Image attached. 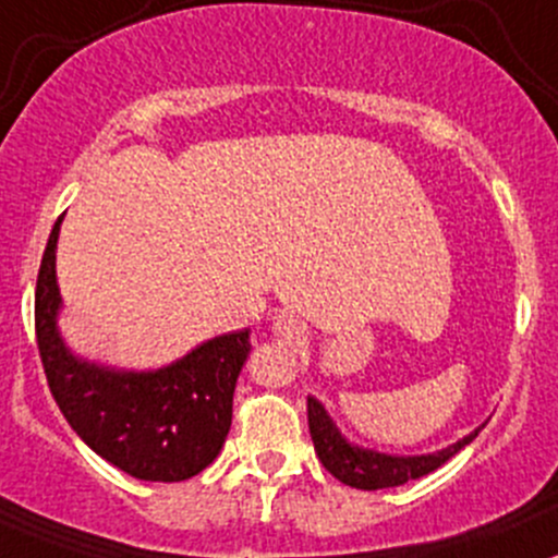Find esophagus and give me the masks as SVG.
<instances>
[{"label": "esophagus", "instance_id": "obj_1", "mask_svg": "<svg viewBox=\"0 0 558 558\" xmlns=\"http://www.w3.org/2000/svg\"><path fill=\"white\" fill-rule=\"evenodd\" d=\"M272 333L278 336L283 344H293V341H299L304 336V323L299 320V317L289 315V312H280L272 320Z\"/></svg>", "mask_w": 558, "mask_h": 558}]
</instances>
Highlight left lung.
<instances>
[{
    "label": "left lung",
    "instance_id": "1",
    "mask_svg": "<svg viewBox=\"0 0 558 558\" xmlns=\"http://www.w3.org/2000/svg\"><path fill=\"white\" fill-rule=\"evenodd\" d=\"M307 418H310V434L312 442H315V452L320 458V463L339 482H344L349 487L357 489H384V487H400L410 480H418V476L432 474L434 469H439L442 463H448L458 450L466 448L471 439L480 434V428L469 434V437L458 439L450 448L428 452V456H384V452L357 448V445L347 442L341 437L339 428L333 426L326 408L307 397Z\"/></svg>",
    "mask_w": 558,
    "mask_h": 558
}]
</instances>
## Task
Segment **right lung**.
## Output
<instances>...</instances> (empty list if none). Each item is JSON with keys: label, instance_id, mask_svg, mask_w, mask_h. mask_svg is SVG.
I'll use <instances>...</instances> for the list:
<instances>
[{"label": "right lung", "instance_id": "obj_1", "mask_svg": "<svg viewBox=\"0 0 558 558\" xmlns=\"http://www.w3.org/2000/svg\"><path fill=\"white\" fill-rule=\"evenodd\" d=\"M58 217L36 278V347L73 432L116 469L145 482H182L222 450L232 391L251 352L248 328L204 341L158 371H113L78 360L58 330Z\"/></svg>", "mask_w": 558, "mask_h": 558}]
</instances>
